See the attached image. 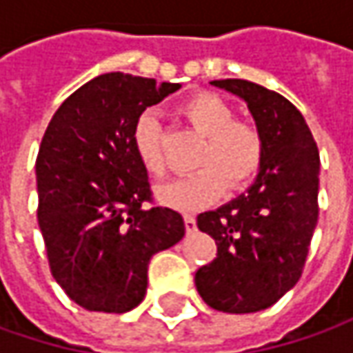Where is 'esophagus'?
Returning <instances> with one entry per match:
<instances>
[{
	"label": "esophagus",
	"instance_id": "obj_1",
	"mask_svg": "<svg viewBox=\"0 0 353 353\" xmlns=\"http://www.w3.org/2000/svg\"><path fill=\"white\" fill-rule=\"evenodd\" d=\"M184 228H186V232L196 230V218L192 214H184Z\"/></svg>",
	"mask_w": 353,
	"mask_h": 353
}]
</instances>
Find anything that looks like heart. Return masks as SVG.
Returning a JSON list of instances; mask_svg holds the SVG:
<instances>
[{
	"label": "heart",
	"instance_id": "obj_1",
	"mask_svg": "<svg viewBox=\"0 0 353 353\" xmlns=\"http://www.w3.org/2000/svg\"><path fill=\"white\" fill-rule=\"evenodd\" d=\"M188 123L206 137L198 153L196 172L157 190V198L174 210L194 212L214 204L225 188L239 190L257 176L263 163V139L257 128L234 119L232 105L220 96L202 92L181 108ZM133 149L153 176L167 172L161 128L153 112H143L133 128Z\"/></svg>",
	"mask_w": 353,
	"mask_h": 353
}]
</instances>
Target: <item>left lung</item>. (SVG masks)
<instances>
[{"label":"left lung","mask_w":353,"mask_h":353,"mask_svg":"<svg viewBox=\"0 0 353 353\" xmlns=\"http://www.w3.org/2000/svg\"><path fill=\"white\" fill-rule=\"evenodd\" d=\"M210 84L248 103L263 139V163L245 194L196 218L218 253L194 283L214 310L259 312L303 273L319 222V147L303 114L277 92L239 78Z\"/></svg>","instance_id":"left-lung-1"}]
</instances>
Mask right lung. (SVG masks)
<instances>
[{
	"instance_id": "right-lung-1",
	"label": "right lung",
	"mask_w": 353,
	"mask_h": 353,
	"mask_svg": "<svg viewBox=\"0 0 353 353\" xmlns=\"http://www.w3.org/2000/svg\"><path fill=\"white\" fill-rule=\"evenodd\" d=\"M179 88L123 72L96 76L62 102L45 131L39 228L52 277L86 310L135 308L151 257L183 239L179 212L143 208L151 188L133 149L139 116Z\"/></svg>"
}]
</instances>
